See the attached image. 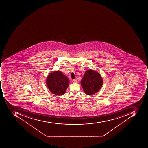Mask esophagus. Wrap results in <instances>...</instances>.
<instances>
[{
  "label": "esophagus",
  "instance_id": "obj_1",
  "mask_svg": "<svg viewBox=\"0 0 148 148\" xmlns=\"http://www.w3.org/2000/svg\"><path fill=\"white\" fill-rule=\"evenodd\" d=\"M73 82L74 83H77V80H76V79H73Z\"/></svg>",
  "mask_w": 148,
  "mask_h": 148
}]
</instances>
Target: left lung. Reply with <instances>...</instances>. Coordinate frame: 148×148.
Here are the masks:
<instances>
[{"label": "left lung", "instance_id": "obj_1", "mask_svg": "<svg viewBox=\"0 0 148 148\" xmlns=\"http://www.w3.org/2000/svg\"><path fill=\"white\" fill-rule=\"evenodd\" d=\"M102 84V79L100 74L92 69L86 71L81 80V85L84 92L88 95L98 92Z\"/></svg>", "mask_w": 148, "mask_h": 148}]
</instances>
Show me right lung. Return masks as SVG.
Instances as JSON below:
<instances>
[{
    "instance_id": "1",
    "label": "right lung",
    "mask_w": 148,
    "mask_h": 148,
    "mask_svg": "<svg viewBox=\"0 0 148 148\" xmlns=\"http://www.w3.org/2000/svg\"><path fill=\"white\" fill-rule=\"evenodd\" d=\"M69 83V79L60 71L51 73L47 76V85L53 94L61 96L64 94Z\"/></svg>"
}]
</instances>
